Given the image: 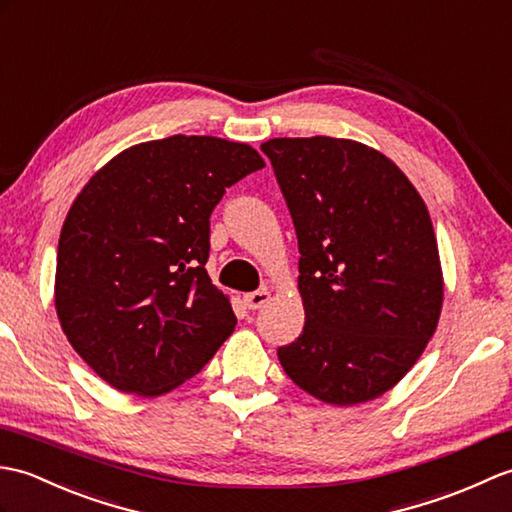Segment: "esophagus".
<instances>
[{"label": "esophagus", "instance_id": "34e87169", "mask_svg": "<svg viewBox=\"0 0 512 512\" xmlns=\"http://www.w3.org/2000/svg\"><path fill=\"white\" fill-rule=\"evenodd\" d=\"M269 298H271L269 289H260V291L245 293V295H243V302H245V306H247L249 311H256V309H260V306H263V304H267Z\"/></svg>", "mask_w": 512, "mask_h": 512}]
</instances>
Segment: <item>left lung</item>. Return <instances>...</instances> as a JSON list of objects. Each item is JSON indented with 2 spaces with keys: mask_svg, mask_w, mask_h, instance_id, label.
Listing matches in <instances>:
<instances>
[{
  "mask_svg": "<svg viewBox=\"0 0 512 512\" xmlns=\"http://www.w3.org/2000/svg\"><path fill=\"white\" fill-rule=\"evenodd\" d=\"M271 160L300 247L306 322L278 348L289 379L328 405H357L412 370L442 309L438 241L403 170L355 140L274 138Z\"/></svg>",
  "mask_w": 512,
  "mask_h": 512,
  "instance_id": "left-lung-1",
  "label": "left lung"
}]
</instances>
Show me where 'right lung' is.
<instances>
[{"mask_svg":"<svg viewBox=\"0 0 512 512\" xmlns=\"http://www.w3.org/2000/svg\"><path fill=\"white\" fill-rule=\"evenodd\" d=\"M243 142L170 135L129 146L78 192L56 254L67 342L111 388L160 396L195 377L236 326L206 271L210 214L263 168Z\"/></svg>","mask_w":512,"mask_h":512,"instance_id":"obj_1","label":"right lung"}]
</instances>
